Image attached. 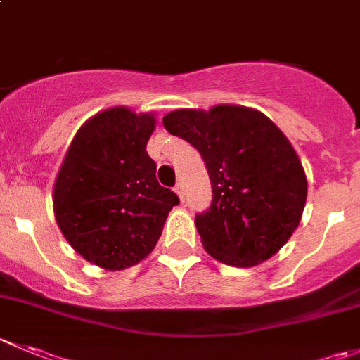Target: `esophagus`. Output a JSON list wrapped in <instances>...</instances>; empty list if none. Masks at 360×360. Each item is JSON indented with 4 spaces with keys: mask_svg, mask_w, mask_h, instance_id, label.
<instances>
[{
    "mask_svg": "<svg viewBox=\"0 0 360 360\" xmlns=\"http://www.w3.org/2000/svg\"><path fill=\"white\" fill-rule=\"evenodd\" d=\"M174 190H176V193L179 195L181 200H184V186H183V183H177V184H176V188H174Z\"/></svg>",
    "mask_w": 360,
    "mask_h": 360,
    "instance_id": "esophagus-1",
    "label": "esophagus"
}]
</instances>
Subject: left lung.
Returning <instances> with one entry per match:
<instances>
[{"label": "left lung", "instance_id": "8db88e82", "mask_svg": "<svg viewBox=\"0 0 360 360\" xmlns=\"http://www.w3.org/2000/svg\"><path fill=\"white\" fill-rule=\"evenodd\" d=\"M207 167L212 202L195 218L204 250L233 267L276 255L301 221L308 197L302 163L283 131L260 110L214 105L163 117Z\"/></svg>", "mask_w": 360, "mask_h": 360}]
</instances>
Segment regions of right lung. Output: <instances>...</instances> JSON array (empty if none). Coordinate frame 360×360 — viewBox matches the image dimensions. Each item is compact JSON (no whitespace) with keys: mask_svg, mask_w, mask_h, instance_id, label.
I'll list each match as a JSON object with an SVG mask.
<instances>
[{"mask_svg":"<svg viewBox=\"0 0 360 360\" xmlns=\"http://www.w3.org/2000/svg\"><path fill=\"white\" fill-rule=\"evenodd\" d=\"M153 112L110 107L86 121L73 137L54 183L59 230L87 262L123 271L144 260L158 243L179 198L160 186L146 146Z\"/></svg>","mask_w":360,"mask_h":360,"instance_id":"1","label":"right lung"}]
</instances>
